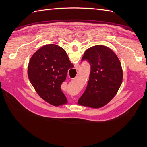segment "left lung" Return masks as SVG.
Wrapping results in <instances>:
<instances>
[{"label":"left lung","instance_id":"obj_1","mask_svg":"<svg viewBox=\"0 0 147 147\" xmlns=\"http://www.w3.org/2000/svg\"><path fill=\"white\" fill-rule=\"evenodd\" d=\"M82 59L89 62L91 71L86 88L78 103L94 109L104 107L113 99L123 82L119 59L110 48L102 45L87 49Z\"/></svg>","mask_w":147,"mask_h":147}]
</instances>
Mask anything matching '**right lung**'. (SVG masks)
Returning a JSON list of instances; mask_svg holds the SVG:
<instances>
[{"label": "right lung", "instance_id": "1", "mask_svg": "<svg viewBox=\"0 0 147 147\" xmlns=\"http://www.w3.org/2000/svg\"><path fill=\"white\" fill-rule=\"evenodd\" d=\"M73 67L64 49L55 44H47L32 56L28 76L40 97L57 107L67 103L61 86L66 78L68 69Z\"/></svg>", "mask_w": 147, "mask_h": 147}]
</instances>
